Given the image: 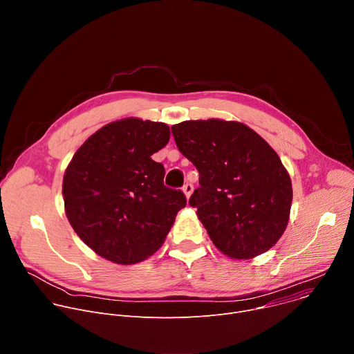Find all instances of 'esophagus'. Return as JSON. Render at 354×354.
I'll return each instance as SVG.
<instances>
[{"label":"esophagus","instance_id":"1","mask_svg":"<svg viewBox=\"0 0 354 354\" xmlns=\"http://www.w3.org/2000/svg\"><path fill=\"white\" fill-rule=\"evenodd\" d=\"M182 190H183V193L186 194V198L189 200V197H190V196H192V193H193V185L187 182V183H185V185H183Z\"/></svg>","mask_w":354,"mask_h":354}]
</instances>
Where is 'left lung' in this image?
Wrapping results in <instances>:
<instances>
[{"instance_id":"obj_1","label":"left lung","mask_w":354,"mask_h":354,"mask_svg":"<svg viewBox=\"0 0 354 354\" xmlns=\"http://www.w3.org/2000/svg\"><path fill=\"white\" fill-rule=\"evenodd\" d=\"M172 134L198 171L189 203L213 243L235 259L269 250L287 227L292 200L276 151L238 122L186 120L172 126Z\"/></svg>"}]
</instances>
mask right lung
<instances>
[{
    "mask_svg": "<svg viewBox=\"0 0 354 354\" xmlns=\"http://www.w3.org/2000/svg\"><path fill=\"white\" fill-rule=\"evenodd\" d=\"M165 123L129 118L104 126L74 154L63 179L67 218L99 257L138 263L164 243L182 190L164 185L165 168L151 156L169 141Z\"/></svg>",
    "mask_w": 354,
    "mask_h": 354,
    "instance_id": "right-lung-1",
    "label": "right lung"
}]
</instances>
